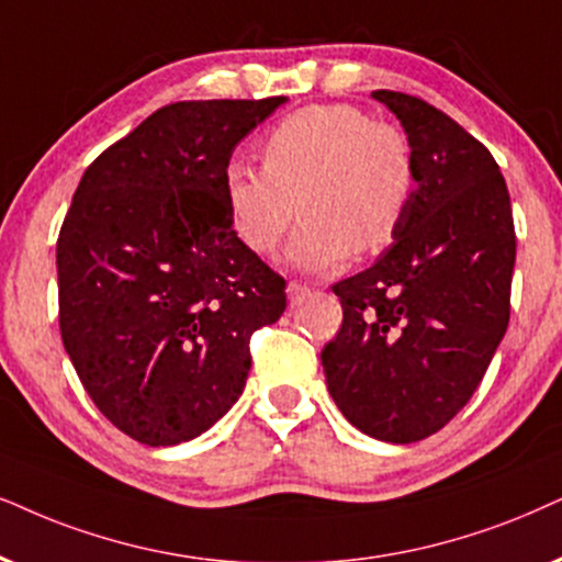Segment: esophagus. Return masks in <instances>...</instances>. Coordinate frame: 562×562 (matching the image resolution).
<instances>
[{
    "mask_svg": "<svg viewBox=\"0 0 562 562\" xmlns=\"http://www.w3.org/2000/svg\"><path fill=\"white\" fill-rule=\"evenodd\" d=\"M305 295H311V288H308V285H303V282H297V280L288 282V297H290V305H297V303L303 301Z\"/></svg>",
    "mask_w": 562,
    "mask_h": 562,
    "instance_id": "34e87169",
    "label": "esophagus"
}]
</instances>
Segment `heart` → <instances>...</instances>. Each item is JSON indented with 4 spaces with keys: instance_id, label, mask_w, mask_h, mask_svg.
<instances>
[{
    "instance_id": "heart-1",
    "label": "heart",
    "mask_w": 562,
    "mask_h": 562,
    "mask_svg": "<svg viewBox=\"0 0 562 562\" xmlns=\"http://www.w3.org/2000/svg\"><path fill=\"white\" fill-rule=\"evenodd\" d=\"M265 168L233 160L223 173L231 228L254 254H272L297 212L288 261L305 272L342 267L396 238L417 189V162L400 126L350 103L290 113L261 142Z\"/></svg>"
}]
</instances>
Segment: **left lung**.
<instances>
[{"mask_svg":"<svg viewBox=\"0 0 562 562\" xmlns=\"http://www.w3.org/2000/svg\"><path fill=\"white\" fill-rule=\"evenodd\" d=\"M373 98L404 126L417 189L392 246L331 288L342 326L322 366L355 428L415 443L470 402L498 350L516 233L506 181L482 142L407 92Z\"/></svg>","mask_w":562,"mask_h":562,"instance_id":"1","label":"left lung"}]
</instances>
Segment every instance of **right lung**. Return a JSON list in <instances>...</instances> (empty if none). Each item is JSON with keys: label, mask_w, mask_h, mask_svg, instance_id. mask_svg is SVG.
Wrapping results in <instances>:
<instances>
[{"label": "right lung", "mask_w": 562, "mask_h": 562, "mask_svg": "<svg viewBox=\"0 0 562 562\" xmlns=\"http://www.w3.org/2000/svg\"><path fill=\"white\" fill-rule=\"evenodd\" d=\"M288 98L162 105L85 170L56 240L59 329L119 430L176 446L244 394L248 339L285 280L231 228V155Z\"/></svg>", "instance_id": "1"}]
</instances>
